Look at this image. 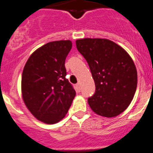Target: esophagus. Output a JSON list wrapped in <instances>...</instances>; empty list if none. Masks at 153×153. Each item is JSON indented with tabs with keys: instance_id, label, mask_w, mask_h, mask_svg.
<instances>
[{
	"instance_id": "34e87169",
	"label": "esophagus",
	"mask_w": 153,
	"mask_h": 153,
	"mask_svg": "<svg viewBox=\"0 0 153 153\" xmlns=\"http://www.w3.org/2000/svg\"><path fill=\"white\" fill-rule=\"evenodd\" d=\"M75 87H76V89L78 91H80V90H81V85H80L79 83L76 84V85H75Z\"/></svg>"
}]
</instances>
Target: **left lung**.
Listing matches in <instances>:
<instances>
[{"label": "left lung", "mask_w": 153, "mask_h": 153, "mask_svg": "<svg viewBox=\"0 0 153 153\" xmlns=\"http://www.w3.org/2000/svg\"><path fill=\"white\" fill-rule=\"evenodd\" d=\"M76 46L88 64L95 92L88 102L92 111L105 117H116L131 103L137 90V71L126 51L106 39H82Z\"/></svg>", "instance_id": "1"}]
</instances>
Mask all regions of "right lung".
<instances>
[{
  "mask_svg": "<svg viewBox=\"0 0 153 153\" xmlns=\"http://www.w3.org/2000/svg\"><path fill=\"white\" fill-rule=\"evenodd\" d=\"M71 46L70 40L48 42L30 56L23 68V101L44 123L53 124L64 118L76 94L65 78V62Z\"/></svg>",
  "mask_w": 153,
  "mask_h": 153,
  "instance_id": "add662e5",
  "label": "right lung"
}]
</instances>
